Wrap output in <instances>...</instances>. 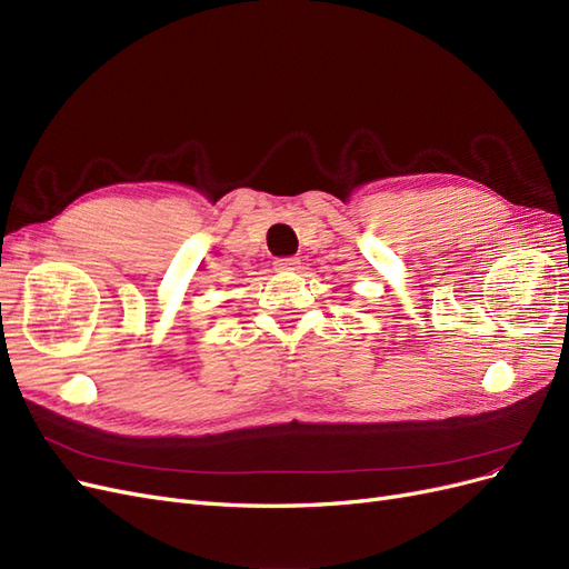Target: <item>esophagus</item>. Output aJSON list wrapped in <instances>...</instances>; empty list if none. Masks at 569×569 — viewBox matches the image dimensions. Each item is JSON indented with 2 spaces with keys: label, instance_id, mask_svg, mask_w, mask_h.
<instances>
[{
  "label": "esophagus",
  "instance_id": "esophagus-1",
  "mask_svg": "<svg viewBox=\"0 0 569 569\" xmlns=\"http://www.w3.org/2000/svg\"><path fill=\"white\" fill-rule=\"evenodd\" d=\"M274 266V270L278 272H291V270H297L299 268V258H278V261L272 263Z\"/></svg>",
  "mask_w": 569,
  "mask_h": 569
}]
</instances>
